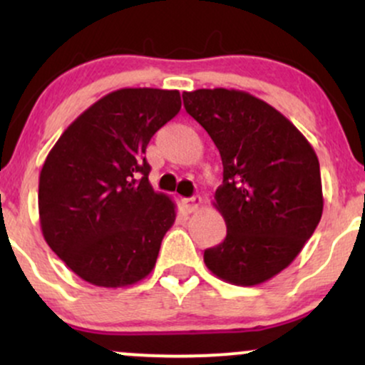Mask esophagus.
<instances>
[{"label": "esophagus", "instance_id": "34e87169", "mask_svg": "<svg viewBox=\"0 0 365 365\" xmlns=\"http://www.w3.org/2000/svg\"><path fill=\"white\" fill-rule=\"evenodd\" d=\"M200 204H202V199H200L199 195L190 197V199H182V207L185 212L197 211V209L200 207Z\"/></svg>", "mask_w": 365, "mask_h": 365}]
</instances>
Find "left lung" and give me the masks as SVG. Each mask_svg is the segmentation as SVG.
<instances>
[{
	"label": "left lung",
	"mask_w": 365,
	"mask_h": 365,
	"mask_svg": "<svg viewBox=\"0 0 365 365\" xmlns=\"http://www.w3.org/2000/svg\"><path fill=\"white\" fill-rule=\"evenodd\" d=\"M188 115L220 150L223 183L215 207L226 223L204 262L225 282L252 287L290 266L322 215L319 161L273 106L235 89L183 92Z\"/></svg>",
	"instance_id": "1"
}]
</instances>
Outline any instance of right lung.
<instances>
[{
  "label": "right lung",
  "instance_id": "right-lung-1",
  "mask_svg": "<svg viewBox=\"0 0 365 365\" xmlns=\"http://www.w3.org/2000/svg\"><path fill=\"white\" fill-rule=\"evenodd\" d=\"M178 91L120 89L63 132L39 177L44 240L75 274L104 288L144 279L175 204L149 183L150 137L178 115Z\"/></svg>",
  "mask_w": 365,
  "mask_h": 365
}]
</instances>
